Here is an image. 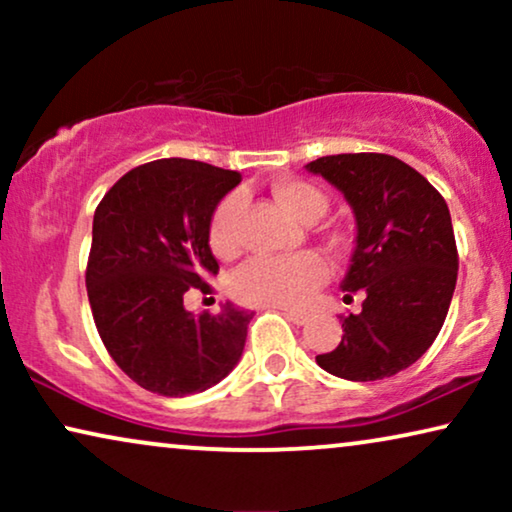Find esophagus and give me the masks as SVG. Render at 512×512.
Masks as SVG:
<instances>
[{"label":"esophagus","mask_w":512,"mask_h":512,"mask_svg":"<svg viewBox=\"0 0 512 512\" xmlns=\"http://www.w3.org/2000/svg\"><path fill=\"white\" fill-rule=\"evenodd\" d=\"M284 317L289 319V321H293V324H296V326H305L307 321H310V314H305V312H291V310H284Z\"/></svg>","instance_id":"esophagus-1"}]
</instances>
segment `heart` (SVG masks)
Here are the masks:
<instances>
[{
	"label": "heart",
	"mask_w": 512,
	"mask_h": 512,
	"mask_svg": "<svg viewBox=\"0 0 512 512\" xmlns=\"http://www.w3.org/2000/svg\"><path fill=\"white\" fill-rule=\"evenodd\" d=\"M272 195L293 219L314 223L328 212V195L310 181L284 177L272 184ZM242 195L230 193L214 207L209 219V247L219 258H233L240 251ZM324 258L312 251L296 256H258L237 272L233 291L242 303L261 307H300L326 282Z\"/></svg>",
	"instance_id": "obj_1"
}]
</instances>
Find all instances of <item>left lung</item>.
Masks as SVG:
<instances>
[{
  "instance_id": "obj_1",
  "label": "left lung",
  "mask_w": 512,
  "mask_h": 512,
  "mask_svg": "<svg viewBox=\"0 0 512 512\" xmlns=\"http://www.w3.org/2000/svg\"><path fill=\"white\" fill-rule=\"evenodd\" d=\"M345 195L356 247L342 291H361L359 314L342 317L340 345L319 354L326 373L384 380L433 345L457 286L459 254L447 202L403 160L387 153H338L305 165Z\"/></svg>"
}]
</instances>
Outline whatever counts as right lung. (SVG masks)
I'll return each instance as SVG.
<instances>
[{
  "label": "right lung",
  "instance_id": "add662e5",
  "mask_svg": "<svg viewBox=\"0 0 512 512\" xmlns=\"http://www.w3.org/2000/svg\"><path fill=\"white\" fill-rule=\"evenodd\" d=\"M240 181L200 160L163 158L123 174L95 209L86 286L97 333L116 366L158 396L214 387L242 356L254 312L184 307L186 291L205 293L219 272L209 219Z\"/></svg>",
  "mask_w": 512,
  "mask_h": 512
}]
</instances>
